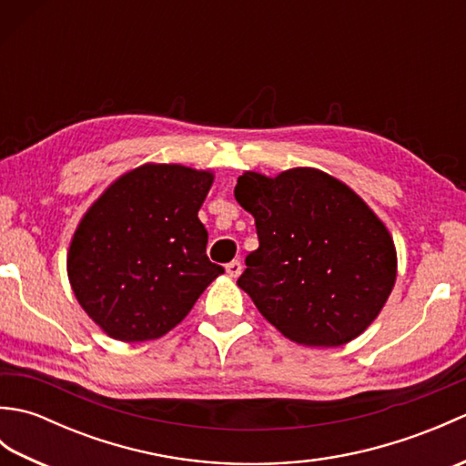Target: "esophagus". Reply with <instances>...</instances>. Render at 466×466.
Listing matches in <instances>:
<instances>
[{
  "mask_svg": "<svg viewBox=\"0 0 466 466\" xmlns=\"http://www.w3.org/2000/svg\"><path fill=\"white\" fill-rule=\"evenodd\" d=\"M226 272H228V276H232V279H238V276L242 274V264H240V260L228 262V264H226Z\"/></svg>",
  "mask_w": 466,
  "mask_h": 466,
  "instance_id": "obj_1",
  "label": "esophagus"
}]
</instances>
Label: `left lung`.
Instances as JSON below:
<instances>
[{
  "label": "left lung",
  "instance_id": "left-lung-1",
  "mask_svg": "<svg viewBox=\"0 0 466 466\" xmlns=\"http://www.w3.org/2000/svg\"><path fill=\"white\" fill-rule=\"evenodd\" d=\"M234 196L258 234L238 286L264 319L306 346H340L364 332L397 280L392 238L370 208L314 167L246 172Z\"/></svg>",
  "mask_w": 466,
  "mask_h": 466
}]
</instances>
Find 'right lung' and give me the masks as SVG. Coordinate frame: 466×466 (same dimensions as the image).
<instances>
[{
	"label": "right lung",
	"instance_id": "right-lung-1",
	"mask_svg": "<svg viewBox=\"0 0 466 466\" xmlns=\"http://www.w3.org/2000/svg\"><path fill=\"white\" fill-rule=\"evenodd\" d=\"M210 172L146 164L102 194L77 226L67 276L87 316L116 340L160 339L224 268L206 256L198 210Z\"/></svg>",
	"mask_w": 466,
	"mask_h": 466
}]
</instances>
